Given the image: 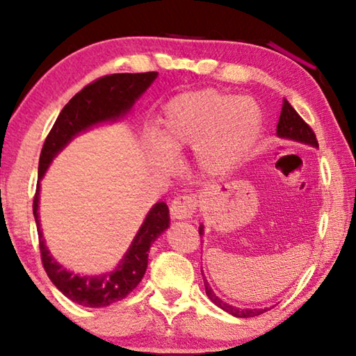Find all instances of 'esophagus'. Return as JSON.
<instances>
[{
    "instance_id": "1",
    "label": "esophagus",
    "mask_w": 356,
    "mask_h": 356,
    "mask_svg": "<svg viewBox=\"0 0 356 356\" xmlns=\"http://www.w3.org/2000/svg\"><path fill=\"white\" fill-rule=\"evenodd\" d=\"M197 207V200L191 195H182L174 197L170 210L171 216L174 220H188L196 212Z\"/></svg>"
}]
</instances>
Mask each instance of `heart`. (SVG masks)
<instances>
[{
    "label": "heart",
    "mask_w": 356,
    "mask_h": 356,
    "mask_svg": "<svg viewBox=\"0 0 356 356\" xmlns=\"http://www.w3.org/2000/svg\"><path fill=\"white\" fill-rule=\"evenodd\" d=\"M262 111L254 100L218 89L180 94L163 108L159 138L147 150L160 168H171L174 156L195 147L197 166L210 176H226L250 155L261 134Z\"/></svg>",
    "instance_id": "heart-1"
}]
</instances>
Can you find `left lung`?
I'll return each mask as SVG.
<instances>
[{"label":"left lung","instance_id":"8db88e82","mask_svg":"<svg viewBox=\"0 0 356 356\" xmlns=\"http://www.w3.org/2000/svg\"><path fill=\"white\" fill-rule=\"evenodd\" d=\"M276 135L282 138V140H292V141H297V143L308 144V146H312V147H318V143H317V138H316L314 131H312L309 125L300 118V114L293 110V106L289 104L286 99H284V102H282V110H281V114H280L278 125H276ZM202 234H204V226L201 225L200 226V236H202ZM202 278H204V286H206L207 297L212 300L213 303L218 306V308L229 312V314H232L236 317H242V318H248V317L261 316V314H264L265 311H268V308H264V309L236 308V306L229 305V303H226V301H222V300L216 297V295L212 291V287L209 286L206 276L202 275Z\"/></svg>","mask_w":356,"mask_h":356}]
</instances>
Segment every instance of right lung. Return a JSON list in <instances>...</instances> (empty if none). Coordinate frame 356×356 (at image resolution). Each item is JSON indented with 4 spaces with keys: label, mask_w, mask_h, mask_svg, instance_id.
<instances>
[{
    "label": "right lung",
    "mask_w": 356,
    "mask_h": 356,
    "mask_svg": "<svg viewBox=\"0 0 356 356\" xmlns=\"http://www.w3.org/2000/svg\"><path fill=\"white\" fill-rule=\"evenodd\" d=\"M159 72L146 74H113L102 76L84 86L80 92L70 99L59 113L55 125L42 147L39 159V182L35 188L33 213L38 225L39 248L44 268L59 291L69 300L86 306V308H105L108 305L122 300L140 284L147 268V251L155 238L170 227V210L166 202H156L150 209L140 231L131 242L129 251L113 272L97 276H81L69 272L56 262L48 251L39 221V191L40 179L53 161V159L81 134L94 125L116 120L127 114L135 102L146 92L154 83Z\"/></svg>",
    "instance_id": "add662e5"
}]
</instances>
